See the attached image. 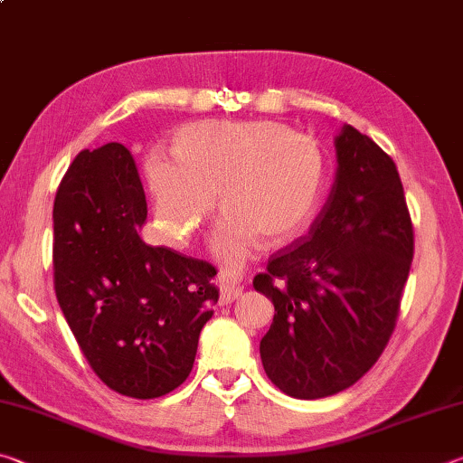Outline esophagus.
I'll return each instance as SVG.
<instances>
[{
  "mask_svg": "<svg viewBox=\"0 0 463 463\" xmlns=\"http://www.w3.org/2000/svg\"><path fill=\"white\" fill-rule=\"evenodd\" d=\"M218 284H221V304H232L242 294L241 286H237V281L231 276H221Z\"/></svg>",
  "mask_w": 463,
  "mask_h": 463,
  "instance_id": "obj_1",
  "label": "esophagus"
}]
</instances>
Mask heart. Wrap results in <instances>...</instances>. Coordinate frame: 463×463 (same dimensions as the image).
<instances>
[{
	"label": "heart",
	"mask_w": 463,
	"mask_h": 463,
	"mask_svg": "<svg viewBox=\"0 0 463 463\" xmlns=\"http://www.w3.org/2000/svg\"><path fill=\"white\" fill-rule=\"evenodd\" d=\"M155 221L174 245L190 242L216 206L226 210L213 250L239 271L260 239L296 237L315 216L325 159L308 137L269 120L195 122L175 132L174 153L145 161Z\"/></svg>",
	"instance_id": "1"
}]
</instances>
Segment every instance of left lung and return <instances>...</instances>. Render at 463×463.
Instances as JSON below:
<instances>
[{"mask_svg": "<svg viewBox=\"0 0 463 463\" xmlns=\"http://www.w3.org/2000/svg\"><path fill=\"white\" fill-rule=\"evenodd\" d=\"M336 174L308 234L271 255L253 288L276 307L260 345L288 396H333L378 362L396 326L414 232L396 163L343 124Z\"/></svg>", "mask_w": 463, "mask_h": 463, "instance_id": "8db88e82", "label": "left lung"}]
</instances>
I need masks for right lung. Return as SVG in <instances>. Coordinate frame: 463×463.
<instances>
[{"label": "right lung", "mask_w": 463, "mask_h": 463, "mask_svg": "<svg viewBox=\"0 0 463 463\" xmlns=\"http://www.w3.org/2000/svg\"><path fill=\"white\" fill-rule=\"evenodd\" d=\"M146 198L120 143L81 151L52 210L54 292L85 359L118 394L182 386L213 318L216 268L140 239Z\"/></svg>", "instance_id": "obj_1"}]
</instances>
